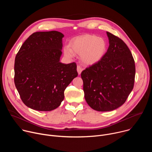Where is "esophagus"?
<instances>
[{"label": "esophagus", "mask_w": 152, "mask_h": 152, "mask_svg": "<svg viewBox=\"0 0 152 152\" xmlns=\"http://www.w3.org/2000/svg\"><path fill=\"white\" fill-rule=\"evenodd\" d=\"M82 70H83V69L82 68L81 66H77V73H78L79 75H80L81 73Z\"/></svg>", "instance_id": "1"}]
</instances>
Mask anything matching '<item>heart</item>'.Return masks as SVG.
<instances>
[{
    "instance_id": "heart-1",
    "label": "heart",
    "mask_w": 152,
    "mask_h": 152,
    "mask_svg": "<svg viewBox=\"0 0 152 152\" xmlns=\"http://www.w3.org/2000/svg\"><path fill=\"white\" fill-rule=\"evenodd\" d=\"M107 49L106 41L94 35L77 37L70 45V50H65V55L71 58L72 53L80 55L82 61L87 65L94 64L102 59Z\"/></svg>"
}]
</instances>
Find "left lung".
<instances>
[{
  "label": "left lung",
  "mask_w": 152,
  "mask_h": 152,
  "mask_svg": "<svg viewBox=\"0 0 152 152\" xmlns=\"http://www.w3.org/2000/svg\"><path fill=\"white\" fill-rule=\"evenodd\" d=\"M110 46L99 62L81 73L85 99L97 111L114 110L125 103L133 90L135 61L126 43L107 32Z\"/></svg>",
  "instance_id": "obj_1"
}]
</instances>
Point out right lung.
Here are the masks:
<instances>
[{
  "label": "right lung",
  "mask_w": 152,
  "mask_h": 152,
  "mask_svg": "<svg viewBox=\"0 0 152 152\" xmlns=\"http://www.w3.org/2000/svg\"><path fill=\"white\" fill-rule=\"evenodd\" d=\"M63 37L55 31L34 32L16 55L15 87L24 104L32 110L56 109L64 99L67 86L77 76L75 62H59Z\"/></svg>",
  "instance_id": "1"
}]
</instances>
